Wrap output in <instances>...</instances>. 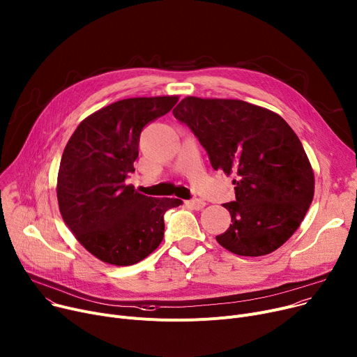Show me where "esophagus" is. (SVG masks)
Returning <instances> with one entry per match:
<instances>
[{"mask_svg":"<svg viewBox=\"0 0 357 357\" xmlns=\"http://www.w3.org/2000/svg\"><path fill=\"white\" fill-rule=\"evenodd\" d=\"M186 205L189 206V208H192V209H197V211H199V209H202L204 206H205V202L202 201V199H189V201H186Z\"/></svg>","mask_w":357,"mask_h":357,"instance_id":"obj_1","label":"esophagus"}]
</instances>
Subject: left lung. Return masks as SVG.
Returning <instances> with one entry per match:
<instances>
[{
	"instance_id": "left-lung-1",
	"label": "left lung",
	"mask_w": 357,
	"mask_h": 357,
	"mask_svg": "<svg viewBox=\"0 0 357 357\" xmlns=\"http://www.w3.org/2000/svg\"><path fill=\"white\" fill-rule=\"evenodd\" d=\"M174 116L206 151L212 168L234 175L235 201L224 204L228 251L266 255L286 243L313 201L314 175L300 139L277 113L243 100L185 98Z\"/></svg>"
}]
</instances>
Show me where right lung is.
Returning <instances> with one entry per match:
<instances>
[{
    "label": "right lung",
    "instance_id": "obj_1",
    "mask_svg": "<svg viewBox=\"0 0 357 357\" xmlns=\"http://www.w3.org/2000/svg\"><path fill=\"white\" fill-rule=\"evenodd\" d=\"M178 100H119L84 119L66 145L57 178L61 217L79 243L107 264L125 267L146 258L162 243L165 212L182 205L176 198L142 195L126 183L142 129Z\"/></svg>",
    "mask_w": 357,
    "mask_h": 357
}]
</instances>
